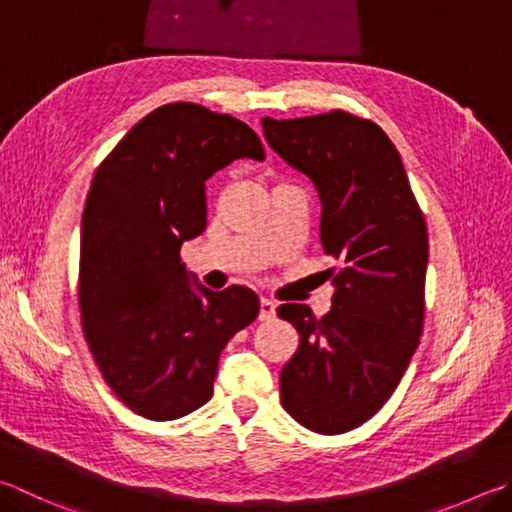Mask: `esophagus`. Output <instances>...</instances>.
Returning a JSON list of instances; mask_svg holds the SVG:
<instances>
[{
  "label": "esophagus",
  "mask_w": 512,
  "mask_h": 512,
  "mask_svg": "<svg viewBox=\"0 0 512 512\" xmlns=\"http://www.w3.org/2000/svg\"><path fill=\"white\" fill-rule=\"evenodd\" d=\"M275 318V302L268 300V297H262L259 300V320H273Z\"/></svg>",
  "instance_id": "obj_1"
}]
</instances>
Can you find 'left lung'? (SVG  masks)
Returning a JSON list of instances; mask_svg holds the SVG:
<instances>
[{"instance_id":"left-lung-1","label":"left lung","mask_w":512,"mask_h":512,"mask_svg":"<svg viewBox=\"0 0 512 512\" xmlns=\"http://www.w3.org/2000/svg\"><path fill=\"white\" fill-rule=\"evenodd\" d=\"M268 145L313 181L320 241L338 262L331 311L282 304L300 345L280 374L284 410L320 434L374 416L401 383L425 313L427 228L401 154L371 120L329 114L262 120ZM333 275V268H329Z\"/></svg>"}]
</instances>
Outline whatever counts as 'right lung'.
Masks as SVG:
<instances>
[{
	"instance_id": "obj_1",
	"label": "right lung",
	"mask_w": 512,
	"mask_h": 512,
	"mask_svg": "<svg viewBox=\"0 0 512 512\" xmlns=\"http://www.w3.org/2000/svg\"><path fill=\"white\" fill-rule=\"evenodd\" d=\"M264 161L246 123L192 102L147 114L94 174L82 215V329L120 401L150 421L210 401L219 356L259 313L246 286L210 291L185 271L183 241L206 230V181Z\"/></svg>"
}]
</instances>
